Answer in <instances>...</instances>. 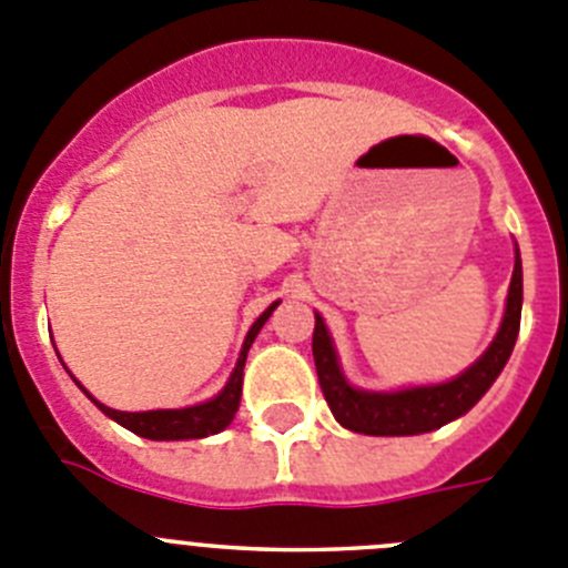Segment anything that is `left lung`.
I'll return each instance as SVG.
<instances>
[{
    "label": "left lung",
    "mask_w": 568,
    "mask_h": 568,
    "mask_svg": "<svg viewBox=\"0 0 568 568\" xmlns=\"http://www.w3.org/2000/svg\"><path fill=\"white\" fill-rule=\"evenodd\" d=\"M521 254L516 246V266H513L510 291H507L505 320L479 362L470 364L463 375L448 384L409 386V389L397 392H364L349 384L338 367L336 347H333L325 320L316 314L314 362L322 395H325L333 417L349 432L369 434V437H412V434L434 432V428L463 417L465 412L479 404V397L505 369L507 358L516 347L518 327H521Z\"/></svg>",
    "instance_id": "left-lung-1"
}]
</instances>
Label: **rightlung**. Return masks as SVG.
Here are the masks:
<instances>
[{
    "mask_svg": "<svg viewBox=\"0 0 568 568\" xmlns=\"http://www.w3.org/2000/svg\"><path fill=\"white\" fill-rule=\"evenodd\" d=\"M277 305L280 302H272V305H268V308L257 316V322L248 327L246 338H243L241 356H237V364H235V369H232L230 381H226V386L219 392V395L212 397V400H204V404L187 406V409L116 412V409H109V406H103L100 400H94V397L89 395L81 384L78 386L87 392L89 400H92V404L98 406L103 415H109L111 420L120 423L123 428H129V432L140 434V437H145V439H201V437H210V434L224 432V428L235 420V412H237V406H241L243 364H246L248 347H252V342L257 338L260 327L266 325L268 316H272V311L277 308Z\"/></svg>",
    "mask_w": 568,
    "mask_h": 568,
    "instance_id": "add662e5",
    "label": "right lung"
}]
</instances>
